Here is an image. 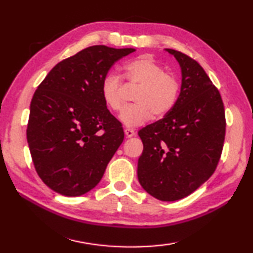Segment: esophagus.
<instances>
[{"mask_svg": "<svg viewBox=\"0 0 253 253\" xmlns=\"http://www.w3.org/2000/svg\"><path fill=\"white\" fill-rule=\"evenodd\" d=\"M135 134H136V131L134 129H131V128H126L125 129L126 137H132V136H135Z\"/></svg>", "mask_w": 253, "mask_h": 253, "instance_id": "1", "label": "esophagus"}]
</instances>
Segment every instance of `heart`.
Segmentation results:
<instances>
[{
    "label": "heart",
    "instance_id": "1",
    "mask_svg": "<svg viewBox=\"0 0 253 253\" xmlns=\"http://www.w3.org/2000/svg\"><path fill=\"white\" fill-rule=\"evenodd\" d=\"M124 77L130 84H138L134 96L136 104L127 106L121 122L127 127H137L152 119L163 117L176 105L179 95L178 79L151 55H139L124 65ZM101 97L108 108L121 111L124 106V85L121 77L108 74L101 81Z\"/></svg>",
    "mask_w": 253,
    "mask_h": 253
}]
</instances>
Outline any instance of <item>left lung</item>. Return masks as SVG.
I'll list each match as a JSON object with an SVG mask.
<instances>
[{
  "label": "left lung",
  "instance_id": "8db88e82",
  "mask_svg": "<svg viewBox=\"0 0 253 253\" xmlns=\"http://www.w3.org/2000/svg\"><path fill=\"white\" fill-rule=\"evenodd\" d=\"M165 50L181 67V92L164 118L138 131L144 149L137 176L148 194L172 202L193 193L214 173L223 148L225 115L219 90L199 62Z\"/></svg>",
  "mask_w": 253,
  "mask_h": 253
}]
</instances>
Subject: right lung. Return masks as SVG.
<instances>
[{"label":"right lung","instance_id":"right-lung-1","mask_svg":"<svg viewBox=\"0 0 253 253\" xmlns=\"http://www.w3.org/2000/svg\"><path fill=\"white\" fill-rule=\"evenodd\" d=\"M135 49L92 45L55 65L34 92L27 139L34 168L59 194L92 190L124 140L121 122L107 109L101 81Z\"/></svg>","mask_w":253,"mask_h":253}]
</instances>
